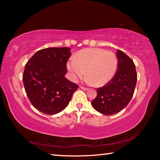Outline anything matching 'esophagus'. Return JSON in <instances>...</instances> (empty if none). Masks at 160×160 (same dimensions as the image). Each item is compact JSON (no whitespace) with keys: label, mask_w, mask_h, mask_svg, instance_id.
<instances>
[{"label":"esophagus","mask_w":160,"mask_h":160,"mask_svg":"<svg viewBox=\"0 0 160 160\" xmlns=\"http://www.w3.org/2000/svg\"><path fill=\"white\" fill-rule=\"evenodd\" d=\"M80 88L82 89V90H89L88 88H85V87H83V86H80Z\"/></svg>","instance_id":"34e87169"}]
</instances>
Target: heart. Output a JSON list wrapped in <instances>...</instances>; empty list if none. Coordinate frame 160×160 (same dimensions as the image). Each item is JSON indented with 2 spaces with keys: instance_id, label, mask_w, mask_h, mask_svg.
<instances>
[{
  "instance_id": "heart-1",
  "label": "heart",
  "mask_w": 160,
  "mask_h": 160,
  "mask_svg": "<svg viewBox=\"0 0 160 160\" xmlns=\"http://www.w3.org/2000/svg\"><path fill=\"white\" fill-rule=\"evenodd\" d=\"M70 75L76 81L85 75L87 82L97 87H102L113 79L118 68L116 54L102 48H85L80 51L75 58L70 59L67 63Z\"/></svg>"
}]
</instances>
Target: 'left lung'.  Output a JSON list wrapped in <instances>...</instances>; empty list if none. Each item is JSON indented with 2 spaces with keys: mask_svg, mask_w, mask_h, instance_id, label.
Here are the masks:
<instances>
[{
  "mask_svg": "<svg viewBox=\"0 0 160 160\" xmlns=\"http://www.w3.org/2000/svg\"><path fill=\"white\" fill-rule=\"evenodd\" d=\"M118 68L114 77L106 85L97 89L96 98L91 104L104 115H112L123 109L132 99L137 82V72L132 59L118 50Z\"/></svg>",
  "mask_w": 160,
  "mask_h": 160,
  "instance_id": "8db88e82",
  "label": "left lung"
}]
</instances>
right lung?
I'll return each instance as SVG.
<instances>
[{
	"label": "right lung",
	"instance_id": "obj_1",
	"mask_svg": "<svg viewBox=\"0 0 160 160\" xmlns=\"http://www.w3.org/2000/svg\"><path fill=\"white\" fill-rule=\"evenodd\" d=\"M70 56V48H47L38 51L26 63L22 75L25 90L32 104L41 112H61L78 88L65 78Z\"/></svg>",
	"mask_w": 160,
	"mask_h": 160
}]
</instances>
